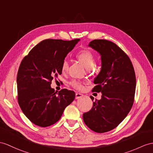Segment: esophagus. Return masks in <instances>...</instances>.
Returning <instances> with one entry per match:
<instances>
[{
	"instance_id": "obj_1",
	"label": "esophagus",
	"mask_w": 153,
	"mask_h": 153,
	"mask_svg": "<svg viewBox=\"0 0 153 153\" xmlns=\"http://www.w3.org/2000/svg\"><path fill=\"white\" fill-rule=\"evenodd\" d=\"M83 97V95L82 94H79V93H76V94H75V99H80L81 97Z\"/></svg>"
}]
</instances>
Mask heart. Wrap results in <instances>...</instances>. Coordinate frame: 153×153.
Segmentation results:
<instances>
[{"instance_id":"obj_1","label":"heart","mask_w":153,"mask_h":153,"mask_svg":"<svg viewBox=\"0 0 153 153\" xmlns=\"http://www.w3.org/2000/svg\"><path fill=\"white\" fill-rule=\"evenodd\" d=\"M76 58L78 60L80 61L84 65L86 69L91 68L94 63V56L90 51L85 49L80 51L76 55ZM69 68V62L67 59H64L62 64V72H65ZM71 85L76 89H80L83 88L82 84L79 82L75 80L72 81Z\"/></svg>"}]
</instances>
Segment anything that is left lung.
Segmentation results:
<instances>
[{
    "label": "left lung",
    "mask_w": 153,
    "mask_h": 153,
    "mask_svg": "<svg viewBox=\"0 0 153 153\" xmlns=\"http://www.w3.org/2000/svg\"><path fill=\"white\" fill-rule=\"evenodd\" d=\"M88 46L100 56L101 69L92 91L101 92L100 100L83 114L88 127L98 133L108 132L123 121L133 105L136 76L132 62L117 45L105 39H94ZM92 101L94 98L90 97Z\"/></svg>",
    "instance_id": "left-lung-1"
}]
</instances>
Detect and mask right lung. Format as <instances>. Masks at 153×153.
<instances>
[{"label": "right lung", "mask_w": 153, "mask_h": 153, "mask_svg": "<svg viewBox=\"0 0 153 153\" xmlns=\"http://www.w3.org/2000/svg\"><path fill=\"white\" fill-rule=\"evenodd\" d=\"M79 41L43 40L22 60L17 76L18 102L36 125L54 124L74 99L73 91L63 89L57 94L51 84L53 78L62 74L63 61Z\"/></svg>", "instance_id": "right-lung-1"}]
</instances>
